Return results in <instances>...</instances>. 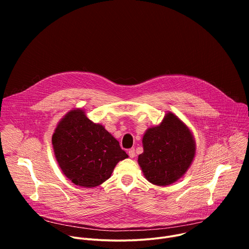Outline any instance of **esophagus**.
<instances>
[{
  "mask_svg": "<svg viewBox=\"0 0 249 249\" xmlns=\"http://www.w3.org/2000/svg\"><path fill=\"white\" fill-rule=\"evenodd\" d=\"M128 155H129V157L130 158H134L135 156H136V153H135V149L134 148H132V149H130L129 151H128Z\"/></svg>",
  "mask_w": 249,
  "mask_h": 249,
  "instance_id": "obj_1",
  "label": "esophagus"
}]
</instances>
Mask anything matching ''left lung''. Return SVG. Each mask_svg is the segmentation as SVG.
<instances>
[{
    "label": "left lung",
    "mask_w": 249,
    "mask_h": 249,
    "mask_svg": "<svg viewBox=\"0 0 249 249\" xmlns=\"http://www.w3.org/2000/svg\"><path fill=\"white\" fill-rule=\"evenodd\" d=\"M143 147L138 162L147 180L160 186L178 180L189 168L196 151L189 128L171 112L159 126L146 131Z\"/></svg>",
    "instance_id": "1"
}]
</instances>
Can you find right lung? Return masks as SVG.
Here are the masks:
<instances>
[{"mask_svg":"<svg viewBox=\"0 0 249 249\" xmlns=\"http://www.w3.org/2000/svg\"><path fill=\"white\" fill-rule=\"evenodd\" d=\"M56 160L63 173L82 187H95L111 176L115 165L128 155L119 142L82 109L68 112L52 136Z\"/></svg>","mask_w":249,"mask_h":249,"instance_id":"right-lung-1","label":"right lung"}]
</instances>
